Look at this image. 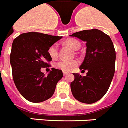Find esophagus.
<instances>
[{
  "instance_id": "obj_1",
  "label": "esophagus",
  "mask_w": 128,
  "mask_h": 128,
  "mask_svg": "<svg viewBox=\"0 0 128 128\" xmlns=\"http://www.w3.org/2000/svg\"><path fill=\"white\" fill-rule=\"evenodd\" d=\"M67 74H68V73H67V72H63V75H64V76H66V75H67Z\"/></svg>"
}]
</instances>
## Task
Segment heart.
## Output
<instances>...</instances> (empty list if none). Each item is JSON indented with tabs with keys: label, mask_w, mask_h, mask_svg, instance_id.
<instances>
[{
	"label": "heart",
	"mask_w": 128,
	"mask_h": 128,
	"mask_svg": "<svg viewBox=\"0 0 128 128\" xmlns=\"http://www.w3.org/2000/svg\"><path fill=\"white\" fill-rule=\"evenodd\" d=\"M65 44L74 50H77L80 46V42L75 39H68L65 41ZM48 54L50 58L53 59L58 58V45L57 44H54L49 48ZM77 65L78 61L76 60H61L56 63L55 66L64 72H69L70 70H73L77 66Z\"/></svg>",
	"instance_id": "1"
}]
</instances>
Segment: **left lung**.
<instances>
[{
    "instance_id": "obj_1",
    "label": "left lung",
    "mask_w": 128,
    "mask_h": 128,
    "mask_svg": "<svg viewBox=\"0 0 128 128\" xmlns=\"http://www.w3.org/2000/svg\"><path fill=\"white\" fill-rule=\"evenodd\" d=\"M86 42V55L80 69L86 70V76L73 73L70 89L74 98L92 104L108 91L115 71L116 52L110 36L97 29L86 30L72 34Z\"/></svg>"
}]
</instances>
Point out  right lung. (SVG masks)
Here are the masks:
<instances>
[{"label":"right lung","instance_id":"add662e5","mask_svg":"<svg viewBox=\"0 0 128 128\" xmlns=\"http://www.w3.org/2000/svg\"><path fill=\"white\" fill-rule=\"evenodd\" d=\"M61 36L38 32L20 34L13 41L10 62L15 85L22 96L31 102H42L53 96L63 72L52 68L46 76L41 68L52 61L48 49Z\"/></svg>","mask_w":128,"mask_h":128}]
</instances>
